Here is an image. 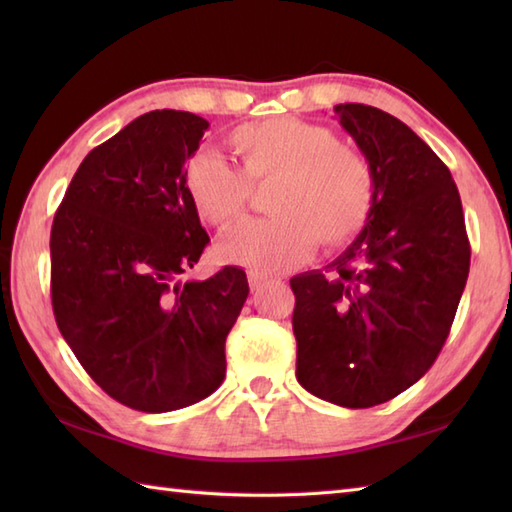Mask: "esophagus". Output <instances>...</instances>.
Instances as JSON below:
<instances>
[{
	"mask_svg": "<svg viewBox=\"0 0 512 512\" xmlns=\"http://www.w3.org/2000/svg\"><path fill=\"white\" fill-rule=\"evenodd\" d=\"M248 281L250 286H253V290H257L259 286H264L266 281H273V275L262 273V270H248Z\"/></svg>",
	"mask_w": 512,
	"mask_h": 512,
	"instance_id": "1",
	"label": "esophagus"
}]
</instances>
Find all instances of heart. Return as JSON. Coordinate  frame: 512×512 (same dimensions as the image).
<instances>
[{"label": "heart", "instance_id": "b5f03b06", "mask_svg": "<svg viewBox=\"0 0 512 512\" xmlns=\"http://www.w3.org/2000/svg\"><path fill=\"white\" fill-rule=\"evenodd\" d=\"M231 145L248 182L277 178V184L268 198L273 217L231 228L217 242L222 262L279 270L308 257L319 239L328 248L343 246L367 224L376 198L374 171L332 129L275 116L235 127ZM246 180L211 149L198 151L184 169L191 206L217 228L242 215Z\"/></svg>", "mask_w": 512, "mask_h": 512}]
</instances>
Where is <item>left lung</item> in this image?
Returning a JSON list of instances; mask_svg holds the SVG:
<instances>
[{"label":"left lung","mask_w":512,"mask_h":512,"mask_svg":"<svg viewBox=\"0 0 512 512\" xmlns=\"http://www.w3.org/2000/svg\"><path fill=\"white\" fill-rule=\"evenodd\" d=\"M334 112L374 171L376 198L330 270L290 279L297 380L321 400L365 409L418 383L438 358L471 246L451 171L413 129L363 103Z\"/></svg>","instance_id":"obj_1"}]
</instances>
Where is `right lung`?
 Listing matches in <instances>:
<instances>
[{"label": "right lung", "instance_id": "obj_1", "mask_svg": "<svg viewBox=\"0 0 512 512\" xmlns=\"http://www.w3.org/2000/svg\"><path fill=\"white\" fill-rule=\"evenodd\" d=\"M209 127L154 110L92 149L52 222V310L65 343L105 394L162 413L211 396L224 343L248 297L246 273L180 275L209 235L184 191V162Z\"/></svg>", "mask_w": 512, "mask_h": 512}]
</instances>
